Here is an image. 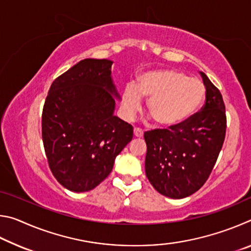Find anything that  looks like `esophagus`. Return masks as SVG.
Masks as SVG:
<instances>
[{"label":"esophagus","instance_id":"34e87169","mask_svg":"<svg viewBox=\"0 0 251 251\" xmlns=\"http://www.w3.org/2000/svg\"><path fill=\"white\" fill-rule=\"evenodd\" d=\"M134 135L136 136V137L141 138V137H143L144 131H143L142 128H139V127H135V128H134Z\"/></svg>","mask_w":251,"mask_h":251}]
</instances>
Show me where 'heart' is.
<instances>
[{"label":"heart","mask_w":251,"mask_h":251,"mask_svg":"<svg viewBox=\"0 0 251 251\" xmlns=\"http://www.w3.org/2000/svg\"><path fill=\"white\" fill-rule=\"evenodd\" d=\"M206 96L201 79L190 78L181 72L161 70L146 73L135 88L127 85L122 106L127 117L141 107V97L148 100L147 112L157 124L164 127L180 125L197 112Z\"/></svg>","instance_id":"obj_1"}]
</instances>
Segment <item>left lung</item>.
Listing matches in <instances>:
<instances>
[{"instance_id": "8db88e82", "label": "left lung", "mask_w": 251, "mask_h": 251, "mask_svg": "<svg viewBox=\"0 0 251 251\" xmlns=\"http://www.w3.org/2000/svg\"><path fill=\"white\" fill-rule=\"evenodd\" d=\"M206 100L199 112L180 125L144 134L147 152L146 176L166 197H188L209 177L226 136V108L217 87L201 73Z\"/></svg>"}]
</instances>
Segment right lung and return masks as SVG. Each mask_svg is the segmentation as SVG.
<instances>
[{
    "instance_id": "add662e5",
    "label": "right lung",
    "mask_w": 251,
    "mask_h": 251,
    "mask_svg": "<svg viewBox=\"0 0 251 251\" xmlns=\"http://www.w3.org/2000/svg\"><path fill=\"white\" fill-rule=\"evenodd\" d=\"M112 61L86 58L55 78L42 113L50 172L71 192L99 186L133 138V126L114 116Z\"/></svg>"
}]
</instances>
